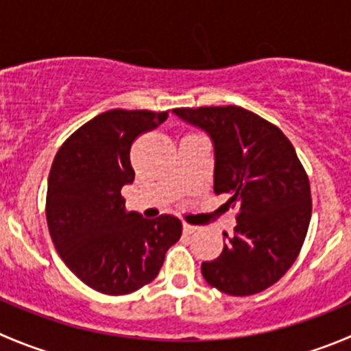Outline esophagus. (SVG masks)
<instances>
[{
	"label": "esophagus",
	"instance_id": "obj_1",
	"mask_svg": "<svg viewBox=\"0 0 351 351\" xmlns=\"http://www.w3.org/2000/svg\"><path fill=\"white\" fill-rule=\"evenodd\" d=\"M183 231H185L186 234H192V233H195V231H199V226H193V224L183 223Z\"/></svg>",
	"mask_w": 351,
	"mask_h": 351
}]
</instances>
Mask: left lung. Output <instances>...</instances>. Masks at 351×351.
<instances>
[{"mask_svg": "<svg viewBox=\"0 0 351 351\" xmlns=\"http://www.w3.org/2000/svg\"><path fill=\"white\" fill-rule=\"evenodd\" d=\"M214 144V193L238 207L233 237L202 262L210 287L247 297L273 287L300 254L312 214L311 183L287 135L240 106L176 108Z\"/></svg>", "mask_w": 351, "mask_h": 351, "instance_id": "8db88e82", "label": "left lung"}]
</instances>
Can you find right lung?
Returning a JSON list of instances; mask_svg holds the SVG:
<instances>
[{"label":"right lung","instance_id":"1","mask_svg":"<svg viewBox=\"0 0 351 351\" xmlns=\"http://www.w3.org/2000/svg\"><path fill=\"white\" fill-rule=\"evenodd\" d=\"M166 118L168 111H106L73 132L54 156L46 195L49 234L68 269L101 293L127 295L151 283L182 237L178 217L145 219L127 213L121 197L135 178L132 144Z\"/></svg>","mask_w":351,"mask_h":351}]
</instances>
